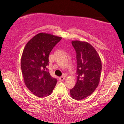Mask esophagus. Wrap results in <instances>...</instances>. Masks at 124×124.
<instances>
[{
	"mask_svg": "<svg viewBox=\"0 0 124 124\" xmlns=\"http://www.w3.org/2000/svg\"><path fill=\"white\" fill-rule=\"evenodd\" d=\"M65 78L64 76H61V77H59V82H62V81H63V80H65Z\"/></svg>",
	"mask_w": 124,
	"mask_h": 124,
	"instance_id": "esophagus-1",
	"label": "esophagus"
}]
</instances>
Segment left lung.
I'll return each mask as SVG.
<instances>
[{"instance_id": "obj_1", "label": "left lung", "mask_w": 124, "mask_h": 124, "mask_svg": "<svg viewBox=\"0 0 124 124\" xmlns=\"http://www.w3.org/2000/svg\"><path fill=\"white\" fill-rule=\"evenodd\" d=\"M76 52L77 82L70 90V96L77 100L90 96L100 80L102 65L100 58L94 48L87 42H72Z\"/></svg>"}]
</instances>
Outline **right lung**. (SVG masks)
Returning a JSON list of instances; mask_svg holds the SVG:
<instances>
[{
	"label": "right lung",
	"mask_w": 124,
	"mask_h": 124,
	"mask_svg": "<svg viewBox=\"0 0 124 124\" xmlns=\"http://www.w3.org/2000/svg\"><path fill=\"white\" fill-rule=\"evenodd\" d=\"M61 39L41 32L31 38L24 48L21 68L25 85L39 97L50 95L57 83V79L52 78L46 66L49 65V54Z\"/></svg>",
	"instance_id": "right-lung-1"
}]
</instances>
